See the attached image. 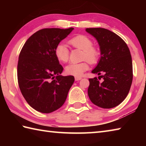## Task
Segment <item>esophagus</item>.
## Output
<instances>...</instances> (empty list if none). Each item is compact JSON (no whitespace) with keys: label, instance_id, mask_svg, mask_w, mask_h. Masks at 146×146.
<instances>
[{"label":"esophagus","instance_id":"1","mask_svg":"<svg viewBox=\"0 0 146 146\" xmlns=\"http://www.w3.org/2000/svg\"><path fill=\"white\" fill-rule=\"evenodd\" d=\"M75 79L76 81H78V80H80L81 79H82V77H80V76H75Z\"/></svg>","mask_w":146,"mask_h":146}]
</instances>
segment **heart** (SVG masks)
Listing matches in <instances>:
<instances>
[{
	"mask_svg": "<svg viewBox=\"0 0 146 146\" xmlns=\"http://www.w3.org/2000/svg\"><path fill=\"white\" fill-rule=\"evenodd\" d=\"M69 44L73 48L83 51L82 59L87 60L91 64L97 63L100 56L98 49L93 46V42L85 35H78L68 40ZM55 55L57 60L62 63L68 62L69 59V48L64 43H59L55 48ZM89 64L87 61L80 63H71L65 68L66 73L69 75L80 76L86 71L88 70Z\"/></svg>",
	"mask_w": 146,
	"mask_h": 146,
	"instance_id": "heart-1",
	"label": "heart"
}]
</instances>
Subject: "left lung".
Wrapping results in <instances>:
<instances>
[{"instance_id":"1","label":"left lung","mask_w":146,"mask_h":146,"mask_svg":"<svg viewBox=\"0 0 146 146\" xmlns=\"http://www.w3.org/2000/svg\"><path fill=\"white\" fill-rule=\"evenodd\" d=\"M97 39L100 59L93 73L103 76L102 82L97 77L90 78L88 93L90 99L98 107L110 109L122 103L129 93L133 81V64L130 51L123 39L108 29L86 28Z\"/></svg>"}]
</instances>
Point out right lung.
<instances>
[{
  "label": "right lung",
  "instance_id": "obj_1",
  "mask_svg": "<svg viewBox=\"0 0 146 146\" xmlns=\"http://www.w3.org/2000/svg\"><path fill=\"white\" fill-rule=\"evenodd\" d=\"M73 29H40L21 49L17 66L19 88L28 104L37 111L50 113L60 108L74 82L73 76L60 75L63 68L54 52Z\"/></svg>",
  "mask_w": 146,
  "mask_h": 146
}]
</instances>
